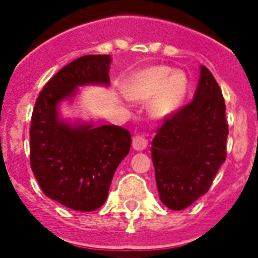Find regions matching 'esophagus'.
Returning <instances> with one entry per match:
<instances>
[{
  "mask_svg": "<svg viewBox=\"0 0 258 258\" xmlns=\"http://www.w3.org/2000/svg\"><path fill=\"white\" fill-rule=\"evenodd\" d=\"M149 145V140L147 137L143 136V134H138V136H134L133 138V149L137 150V151H142L147 147Z\"/></svg>",
  "mask_w": 258,
  "mask_h": 258,
  "instance_id": "obj_1",
  "label": "esophagus"
}]
</instances>
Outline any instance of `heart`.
I'll return each mask as SVG.
<instances>
[{
	"label": "heart",
	"mask_w": 258,
	"mask_h": 258,
	"mask_svg": "<svg viewBox=\"0 0 258 258\" xmlns=\"http://www.w3.org/2000/svg\"><path fill=\"white\" fill-rule=\"evenodd\" d=\"M188 89L187 76L166 66L138 71L125 84V93L134 101H149L154 117L164 118L179 108Z\"/></svg>",
	"instance_id": "obj_1"
}]
</instances>
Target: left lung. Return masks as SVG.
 <instances>
[{
    "instance_id": "8db88e82",
    "label": "left lung",
    "mask_w": 258,
    "mask_h": 258,
    "mask_svg": "<svg viewBox=\"0 0 258 258\" xmlns=\"http://www.w3.org/2000/svg\"><path fill=\"white\" fill-rule=\"evenodd\" d=\"M225 108L217 81L202 66L192 101L164 118L156 129L151 156L157 191L168 208L182 211L208 192L226 160Z\"/></svg>"
}]
</instances>
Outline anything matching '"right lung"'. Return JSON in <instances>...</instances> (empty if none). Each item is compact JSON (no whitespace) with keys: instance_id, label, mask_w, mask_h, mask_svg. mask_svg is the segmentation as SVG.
<instances>
[{"instance_id":"1","label":"right lung","mask_w":258,"mask_h":258,"mask_svg":"<svg viewBox=\"0 0 258 258\" xmlns=\"http://www.w3.org/2000/svg\"><path fill=\"white\" fill-rule=\"evenodd\" d=\"M109 55H84L68 63L38 94L31 118L29 160L50 199L80 212L101 208L116 168L129 154L131 132L115 125L72 126L58 117V103L86 84L108 85Z\"/></svg>"}]
</instances>
